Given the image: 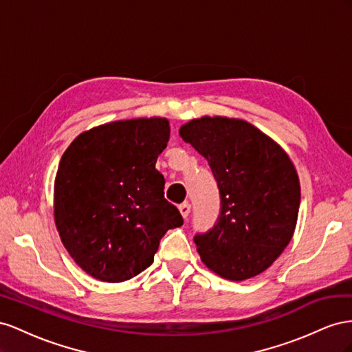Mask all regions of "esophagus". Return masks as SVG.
I'll return each instance as SVG.
<instances>
[{
	"label": "esophagus",
	"mask_w": 352,
	"mask_h": 352,
	"mask_svg": "<svg viewBox=\"0 0 352 352\" xmlns=\"http://www.w3.org/2000/svg\"><path fill=\"white\" fill-rule=\"evenodd\" d=\"M178 209H179V212H182V215L184 217V218H187L188 217V214H190V209H192V206H190V204H182L178 206Z\"/></svg>",
	"instance_id": "esophagus-1"
}]
</instances>
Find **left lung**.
Instances as JSON below:
<instances>
[{
  "mask_svg": "<svg viewBox=\"0 0 352 352\" xmlns=\"http://www.w3.org/2000/svg\"><path fill=\"white\" fill-rule=\"evenodd\" d=\"M179 135L208 160L221 195L217 224L195 237L202 263L233 282L264 273L295 233L300 186L292 160L243 119H192Z\"/></svg>",
  "mask_w": 352,
  "mask_h": 352,
  "instance_id": "1",
  "label": "left lung"
}]
</instances>
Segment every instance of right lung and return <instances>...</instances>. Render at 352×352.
<instances>
[{
  "label": "right lung",
  "instance_id": "obj_1",
  "mask_svg": "<svg viewBox=\"0 0 352 352\" xmlns=\"http://www.w3.org/2000/svg\"><path fill=\"white\" fill-rule=\"evenodd\" d=\"M169 140L166 118L115 120L79 134L60 159L54 223L87 274L120 283L152 265L160 239L183 226L155 168Z\"/></svg>",
  "mask_w": 352,
  "mask_h": 352
}]
</instances>
